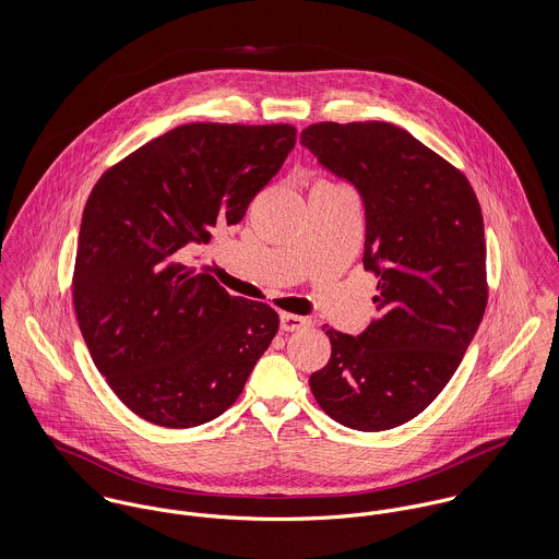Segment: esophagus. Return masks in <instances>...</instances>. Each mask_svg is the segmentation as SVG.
Masks as SVG:
<instances>
[{
	"instance_id": "1",
	"label": "esophagus",
	"mask_w": 559,
	"mask_h": 559,
	"mask_svg": "<svg viewBox=\"0 0 559 559\" xmlns=\"http://www.w3.org/2000/svg\"><path fill=\"white\" fill-rule=\"evenodd\" d=\"M280 326L282 331H301L306 326H310V320L304 319V317H297V314H288V312H282L280 314Z\"/></svg>"
}]
</instances>
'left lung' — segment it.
Listing matches in <instances>:
<instances>
[{
  "instance_id": "8db88e82",
  "label": "left lung",
  "mask_w": 559,
  "mask_h": 559,
  "mask_svg": "<svg viewBox=\"0 0 559 559\" xmlns=\"http://www.w3.org/2000/svg\"><path fill=\"white\" fill-rule=\"evenodd\" d=\"M301 144L359 191L364 269L379 277V319L357 337L324 326L331 359L310 390L346 428H396L441 394L484 317L478 198L463 171L390 122H319Z\"/></svg>"
}]
</instances>
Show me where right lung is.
<instances>
[{
    "label": "right lung",
    "mask_w": 559,
    "mask_h": 559,
    "mask_svg": "<svg viewBox=\"0 0 559 559\" xmlns=\"http://www.w3.org/2000/svg\"><path fill=\"white\" fill-rule=\"evenodd\" d=\"M290 124H182L109 167L81 217L73 304L107 385L165 428L215 419L239 399L280 317L185 264L235 226L295 148Z\"/></svg>",
    "instance_id": "obj_1"
}]
</instances>
